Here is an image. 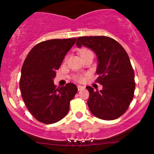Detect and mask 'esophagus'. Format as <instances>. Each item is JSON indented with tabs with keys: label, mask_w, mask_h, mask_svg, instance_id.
<instances>
[{
	"label": "esophagus",
	"mask_w": 154,
	"mask_h": 154,
	"mask_svg": "<svg viewBox=\"0 0 154 154\" xmlns=\"http://www.w3.org/2000/svg\"><path fill=\"white\" fill-rule=\"evenodd\" d=\"M78 90L80 91V90H82V89H85V86H83V85H78Z\"/></svg>",
	"instance_id": "34e87169"
}]
</instances>
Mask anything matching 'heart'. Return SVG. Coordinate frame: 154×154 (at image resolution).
<instances>
[{
    "label": "heart",
    "instance_id": "1",
    "mask_svg": "<svg viewBox=\"0 0 154 154\" xmlns=\"http://www.w3.org/2000/svg\"><path fill=\"white\" fill-rule=\"evenodd\" d=\"M89 52H92V51H90L89 50L83 49L80 53H81V55H84V54H86V53H89ZM75 79L78 82H82L84 80V77L82 75H79V76H77V77H75Z\"/></svg>",
    "mask_w": 154,
    "mask_h": 154
}]
</instances>
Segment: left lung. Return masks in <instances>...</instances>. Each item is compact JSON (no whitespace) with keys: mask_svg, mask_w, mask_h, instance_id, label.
Listing matches in <instances>:
<instances>
[{"mask_svg":"<svg viewBox=\"0 0 154 154\" xmlns=\"http://www.w3.org/2000/svg\"><path fill=\"white\" fill-rule=\"evenodd\" d=\"M76 45L89 48L97 56L96 81L103 89L86 87L91 112L104 120L117 119L127 110L135 90L134 72L127 53L119 42L106 36L79 37Z\"/></svg>","mask_w":154,"mask_h":154,"instance_id":"obj_1","label":"left lung"}]
</instances>
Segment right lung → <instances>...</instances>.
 <instances>
[{
    "label": "right lung",
    "instance_id": "1",
    "mask_svg": "<svg viewBox=\"0 0 154 154\" xmlns=\"http://www.w3.org/2000/svg\"><path fill=\"white\" fill-rule=\"evenodd\" d=\"M76 38L40 42L30 51L21 69L20 89L29 112L39 122L51 124L67 115L77 86L68 83L56 89L53 79Z\"/></svg>",
    "mask_w": 154,
    "mask_h": 154
}]
</instances>
